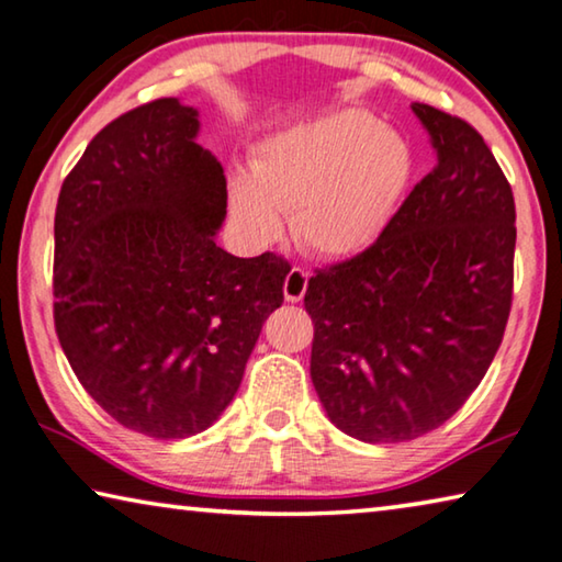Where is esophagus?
<instances>
[{"instance_id":"esophagus-1","label":"esophagus","mask_w":562,"mask_h":562,"mask_svg":"<svg viewBox=\"0 0 562 562\" xmlns=\"http://www.w3.org/2000/svg\"><path fill=\"white\" fill-rule=\"evenodd\" d=\"M306 289H308V273L299 269V266H293L286 276V281H283V296H286V301L296 303L303 299Z\"/></svg>"}]
</instances>
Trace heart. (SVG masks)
<instances>
[{"mask_svg": "<svg viewBox=\"0 0 562 562\" xmlns=\"http://www.w3.org/2000/svg\"><path fill=\"white\" fill-rule=\"evenodd\" d=\"M413 177V151L395 128L346 109L269 136L251 177L228 181V206L256 246L276 241L283 216L306 251L324 259L361 254L389 226Z\"/></svg>", "mask_w": 562, "mask_h": 562, "instance_id": "b5f03b06", "label": "heart"}]
</instances>
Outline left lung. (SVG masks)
I'll list each match as a JSON object with an SVG mask.
<instances>
[{"instance_id":"8db88e82","label":"left lung","mask_w":562,"mask_h":562,"mask_svg":"<svg viewBox=\"0 0 562 562\" xmlns=\"http://www.w3.org/2000/svg\"><path fill=\"white\" fill-rule=\"evenodd\" d=\"M438 164L353 259L308 279L311 381L330 423L403 443L463 406L503 341L513 301L515 201L463 119L413 104Z\"/></svg>"}]
</instances>
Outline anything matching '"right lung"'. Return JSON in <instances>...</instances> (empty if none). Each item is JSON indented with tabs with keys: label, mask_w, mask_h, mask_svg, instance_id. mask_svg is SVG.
I'll use <instances>...</instances> for the list:
<instances>
[{
	"label": "right lung",
	"mask_w": 562,
	"mask_h": 562,
	"mask_svg": "<svg viewBox=\"0 0 562 562\" xmlns=\"http://www.w3.org/2000/svg\"><path fill=\"white\" fill-rule=\"evenodd\" d=\"M199 112L156 99L114 119L64 179L54 216V326L79 383L124 428L189 438L241 385L286 259L216 246L221 164Z\"/></svg>",
	"instance_id": "right-lung-1"
}]
</instances>
